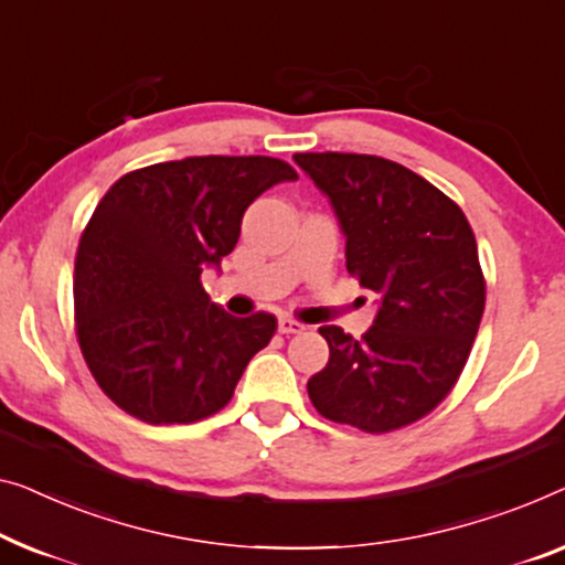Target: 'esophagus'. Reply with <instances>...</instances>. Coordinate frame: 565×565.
<instances>
[{"label": "esophagus", "mask_w": 565, "mask_h": 565, "mask_svg": "<svg viewBox=\"0 0 565 565\" xmlns=\"http://www.w3.org/2000/svg\"><path fill=\"white\" fill-rule=\"evenodd\" d=\"M307 327L301 324V322H297V319H291V317H279V332L281 334H299V332H305Z\"/></svg>", "instance_id": "obj_1"}]
</instances>
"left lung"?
<instances>
[{
  "label": "left lung",
  "mask_w": 565,
  "mask_h": 565,
  "mask_svg": "<svg viewBox=\"0 0 565 565\" xmlns=\"http://www.w3.org/2000/svg\"><path fill=\"white\" fill-rule=\"evenodd\" d=\"M294 162L330 198L348 271L377 301L360 340L319 327L330 363L309 377V398L324 418L367 434L414 424L459 381L484 311L467 215L391 159L307 151Z\"/></svg>",
  "instance_id": "left-lung-1"
}]
</instances>
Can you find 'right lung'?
Returning <instances> with one entry per match:
<instances>
[{
    "label": "right lung",
    "instance_id": "right-lung-1",
    "mask_svg": "<svg viewBox=\"0 0 565 565\" xmlns=\"http://www.w3.org/2000/svg\"><path fill=\"white\" fill-rule=\"evenodd\" d=\"M297 177L274 157H188L124 174L98 202L75 254V334L126 414L195 424L233 398L276 317L228 315L200 274L235 248L250 202Z\"/></svg>",
    "mask_w": 565,
    "mask_h": 565
}]
</instances>
